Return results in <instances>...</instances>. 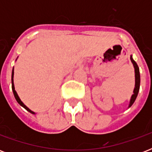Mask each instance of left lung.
Wrapping results in <instances>:
<instances>
[{"label":"left lung","instance_id":"left-lung-1","mask_svg":"<svg viewBox=\"0 0 152 152\" xmlns=\"http://www.w3.org/2000/svg\"><path fill=\"white\" fill-rule=\"evenodd\" d=\"M130 59H131V61L132 62V64H133V66H134L135 69V82H136V83H135L134 91H133V95H132V98H131V100H130L129 106H131L135 102L136 99H137L138 92H139L140 83V76L139 67H138V65H137V64L136 63V61H135L134 60L132 59V56L130 57Z\"/></svg>","mask_w":152,"mask_h":152}]
</instances>
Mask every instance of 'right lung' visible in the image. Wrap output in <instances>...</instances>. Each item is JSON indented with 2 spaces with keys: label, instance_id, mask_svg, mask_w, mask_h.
Listing matches in <instances>:
<instances>
[{
  "label": "right lung",
  "instance_id": "obj_1",
  "mask_svg": "<svg viewBox=\"0 0 152 152\" xmlns=\"http://www.w3.org/2000/svg\"><path fill=\"white\" fill-rule=\"evenodd\" d=\"M13 75H14V71H13V70H12V88L13 94H14V96H15V99H16V101L18 102V103L20 104V106H22L23 107V108L26 109V110H27L28 111V112H30V113H34V112H32V111L31 110H30L29 108H27V106H25L24 104L23 103L22 101H21V100L20 99V98H19V96H18L17 93H16V91H15V88H14V83H13Z\"/></svg>",
  "mask_w": 152,
  "mask_h": 152
}]
</instances>
